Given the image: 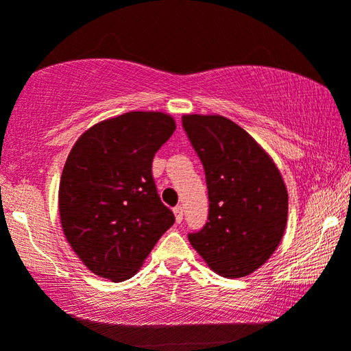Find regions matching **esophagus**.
<instances>
[{"instance_id":"34e87169","label":"esophagus","mask_w":351,"mask_h":351,"mask_svg":"<svg viewBox=\"0 0 351 351\" xmlns=\"http://www.w3.org/2000/svg\"><path fill=\"white\" fill-rule=\"evenodd\" d=\"M172 212H174V217H176V223H182V219H183V208L180 207V206H177V207H174L172 208Z\"/></svg>"}]
</instances>
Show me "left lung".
Masks as SVG:
<instances>
[{
  "mask_svg": "<svg viewBox=\"0 0 351 351\" xmlns=\"http://www.w3.org/2000/svg\"><path fill=\"white\" fill-rule=\"evenodd\" d=\"M182 123L204 165L210 201L207 224L188 240L219 276H247L273 256L287 228L289 194L281 172L228 117L185 114Z\"/></svg>",
  "mask_w": 351,
  "mask_h": 351,
  "instance_id": "obj_1",
  "label": "left lung"
}]
</instances>
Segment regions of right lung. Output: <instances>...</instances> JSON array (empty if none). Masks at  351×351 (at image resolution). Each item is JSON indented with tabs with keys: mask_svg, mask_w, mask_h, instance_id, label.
Masks as SVG:
<instances>
[{
	"mask_svg": "<svg viewBox=\"0 0 351 351\" xmlns=\"http://www.w3.org/2000/svg\"><path fill=\"white\" fill-rule=\"evenodd\" d=\"M174 130L166 112L130 111L95 123L70 150L59 182L61 228L97 276L130 279L174 224L152 177L155 154Z\"/></svg>",
	"mask_w": 351,
	"mask_h": 351,
	"instance_id": "add662e5",
	"label": "right lung"
}]
</instances>
